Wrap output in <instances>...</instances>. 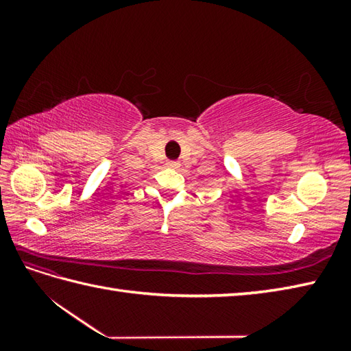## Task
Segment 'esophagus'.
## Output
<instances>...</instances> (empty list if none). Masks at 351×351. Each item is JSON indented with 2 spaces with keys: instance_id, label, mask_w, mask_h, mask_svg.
I'll return each mask as SVG.
<instances>
[{
  "instance_id": "1",
  "label": "esophagus",
  "mask_w": 351,
  "mask_h": 351,
  "mask_svg": "<svg viewBox=\"0 0 351 351\" xmlns=\"http://www.w3.org/2000/svg\"><path fill=\"white\" fill-rule=\"evenodd\" d=\"M167 167H169V169H180L181 164L178 162V161H169V162H167Z\"/></svg>"
}]
</instances>
